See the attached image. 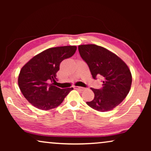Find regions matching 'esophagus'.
I'll return each mask as SVG.
<instances>
[{
	"instance_id": "34e87169",
	"label": "esophagus",
	"mask_w": 151,
	"mask_h": 151,
	"mask_svg": "<svg viewBox=\"0 0 151 151\" xmlns=\"http://www.w3.org/2000/svg\"><path fill=\"white\" fill-rule=\"evenodd\" d=\"M75 88H76V89H78V90H80V91L84 90V88L80 87V86H75Z\"/></svg>"
}]
</instances>
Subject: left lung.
I'll use <instances>...</instances> for the list:
<instances>
[{
	"mask_svg": "<svg viewBox=\"0 0 151 151\" xmlns=\"http://www.w3.org/2000/svg\"><path fill=\"white\" fill-rule=\"evenodd\" d=\"M78 51L93 78L101 76L103 79L102 88H91L94 98L86 104L101 112L112 110L124 100L131 89L132 76L129 67L117 55L102 47L79 45Z\"/></svg>",
	"mask_w": 151,
	"mask_h": 151,
	"instance_id": "1",
	"label": "left lung"
}]
</instances>
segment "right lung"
Listing matches in <instances>:
<instances>
[{
    "label": "right lung",
    "mask_w": 151,
    "mask_h": 151,
    "mask_svg": "<svg viewBox=\"0 0 151 151\" xmlns=\"http://www.w3.org/2000/svg\"><path fill=\"white\" fill-rule=\"evenodd\" d=\"M76 49V46L49 48L22 67L18 76V86L33 106L41 110L54 109L73 89L72 87L61 89L49 82L56 79L61 62L73 55Z\"/></svg>",
    "instance_id": "add662e5"
}]
</instances>
